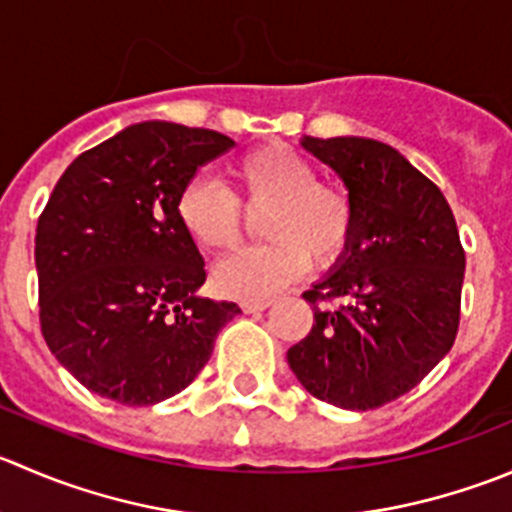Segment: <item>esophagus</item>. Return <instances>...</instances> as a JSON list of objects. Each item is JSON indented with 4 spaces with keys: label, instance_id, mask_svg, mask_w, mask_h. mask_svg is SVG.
I'll return each instance as SVG.
<instances>
[{
    "label": "esophagus",
    "instance_id": "1",
    "mask_svg": "<svg viewBox=\"0 0 512 512\" xmlns=\"http://www.w3.org/2000/svg\"><path fill=\"white\" fill-rule=\"evenodd\" d=\"M272 305V300H245L242 302V312H262Z\"/></svg>",
    "mask_w": 512,
    "mask_h": 512
}]
</instances>
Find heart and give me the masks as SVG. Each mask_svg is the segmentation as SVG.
<instances>
[{
	"label": "heart",
	"mask_w": 512,
	"mask_h": 512,
	"mask_svg": "<svg viewBox=\"0 0 512 512\" xmlns=\"http://www.w3.org/2000/svg\"><path fill=\"white\" fill-rule=\"evenodd\" d=\"M230 185L195 180L177 197V220L195 245L225 252L245 235V211L260 212L265 245L227 257L215 267V287L237 300H262L295 282L312 265H337L357 232L350 192L317 180L307 157L285 145H262L230 165Z\"/></svg>",
	"instance_id": "b5f03b06"
}]
</instances>
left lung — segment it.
Here are the masks:
<instances>
[{
	"label": "left lung",
	"mask_w": 512,
	"mask_h": 512,
	"mask_svg": "<svg viewBox=\"0 0 512 512\" xmlns=\"http://www.w3.org/2000/svg\"><path fill=\"white\" fill-rule=\"evenodd\" d=\"M302 145L342 177L357 232L335 272L302 292L315 322L287 362L322 403L382 408L410 393L458 335V225L438 185L390 145L365 137H305Z\"/></svg>",
	"instance_id": "left-lung-1"
}]
</instances>
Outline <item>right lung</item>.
<instances>
[{"mask_svg": "<svg viewBox=\"0 0 512 512\" xmlns=\"http://www.w3.org/2000/svg\"><path fill=\"white\" fill-rule=\"evenodd\" d=\"M235 142L172 122L132 124L82 152L39 215L34 260L47 347L84 388L122 405L185 390L240 312L197 297L205 260L177 197Z\"/></svg>", "mask_w": 512, "mask_h": 512, "instance_id": "1", "label": "right lung"}]
</instances>
